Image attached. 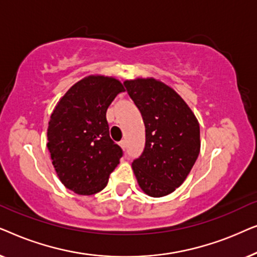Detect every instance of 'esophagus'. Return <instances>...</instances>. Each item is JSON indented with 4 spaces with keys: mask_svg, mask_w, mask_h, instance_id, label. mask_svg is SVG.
<instances>
[{
    "mask_svg": "<svg viewBox=\"0 0 257 257\" xmlns=\"http://www.w3.org/2000/svg\"><path fill=\"white\" fill-rule=\"evenodd\" d=\"M119 145H120V147H121L122 150L126 149V142H125V140H121V142L119 143Z\"/></svg>",
    "mask_w": 257,
    "mask_h": 257,
    "instance_id": "obj_1",
    "label": "esophagus"
}]
</instances>
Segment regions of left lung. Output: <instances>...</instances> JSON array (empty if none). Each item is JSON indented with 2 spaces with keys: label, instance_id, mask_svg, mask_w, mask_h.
Returning a JSON list of instances; mask_svg holds the SVG:
<instances>
[{
  "label": "left lung",
  "instance_id": "obj_1",
  "mask_svg": "<svg viewBox=\"0 0 257 257\" xmlns=\"http://www.w3.org/2000/svg\"><path fill=\"white\" fill-rule=\"evenodd\" d=\"M124 85L145 124V149L132 163L139 187L153 198L171 194L198 159V119L180 94L161 80L136 78Z\"/></svg>",
  "mask_w": 257,
  "mask_h": 257
}]
</instances>
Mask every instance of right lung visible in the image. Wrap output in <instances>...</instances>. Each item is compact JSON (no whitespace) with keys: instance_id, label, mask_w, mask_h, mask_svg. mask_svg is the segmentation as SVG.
Wrapping results in <instances>:
<instances>
[{"instance_id":"right-lung-1","label":"right lung","mask_w":257,"mask_h":257,"mask_svg":"<svg viewBox=\"0 0 257 257\" xmlns=\"http://www.w3.org/2000/svg\"><path fill=\"white\" fill-rule=\"evenodd\" d=\"M122 84L114 77L91 75L70 87L56 105L48 127V150L59 180L79 195L107 185L122 151L110 138L106 111Z\"/></svg>"}]
</instances>
